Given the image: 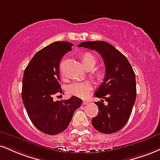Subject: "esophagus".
Listing matches in <instances>:
<instances>
[{
    "mask_svg": "<svg viewBox=\"0 0 160 160\" xmlns=\"http://www.w3.org/2000/svg\"><path fill=\"white\" fill-rule=\"evenodd\" d=\"M88 101H82V104H83V105H86V104H88Z\"/></svg>",
    "mask_w": 160,
    "mask_h": 160,
    "instance_id": "34e87169",
    "label": "esophagus"
}]
</instances>
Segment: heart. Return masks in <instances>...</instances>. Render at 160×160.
Instances as JSON below:
<instances>
[{
    "instance_id": "1",
    "label": "heart",
    "mask_w": 160,
    "mask_h": 160,
    "mask_svg": "<svg viewBox=\"0 0 160 160\" xmlns=\"http://www.w3.org/2000/svg\"><path fill=\"white\" fill-rule=\"evenodd\" d=\"M97 59L91 53H85L82 57V62L84 67L89 65H95ZM62 67L60 66V69ZM92 89V86L89 82H74L68 86V92L70 95L76 96V97L86 98L90 94Z\"/></svg>"
}]
</instances>
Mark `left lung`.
<instances>
[{"label": "left lung", "mask_w": 160, "mask_h": 160, "mask_svg": "<svg viewBox=\"0 0 160 160\" xmlns=\"http://www.w3.org/2000/svg\"><path fill=\"white\" fill-rule=\"evenodd\" d=\"M78 47L95 50L104 62L103 83L95 93L101 98L95 102L98 114L92 119L98 131L106 134L119 131L127 124L136 98V76L128 59L113 45L104 41L84 42ZM105 100L107 104H104Z\"/></svg>", "instance_id": "obj_1"}]
</instances>
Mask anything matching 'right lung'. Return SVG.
Masks as SVG:
<instances>
[{"mask_svg": "<svg viewBox=\"0 0 160 160\" xmlns=\"http://www.w3.org/2000/svg\"><path fill=\"white\" fill-rule=\"evenodd\" d=\"M73 44L56 42L38 51L25 68L22 97L27 112L38 130L48 134H59L68 128L73 114L82 101L72 96L64 101H53L61 93L59 64Z\"/></svg>", "mask_w": 160, "mask_h": 160, "instance_id": "obj_1", "label": "right lung"}]
</instances>
